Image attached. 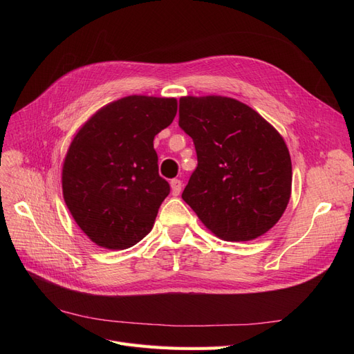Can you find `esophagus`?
Returning a JSON list of instances; mask_svg holds the SVG:
<instances>
[{"label":"esophagus","mask_w":354,"mask_h":354,"mask_svg":"<svg viewBox=\"0 0 354 354\" xmlns=\"http://www.w3.org/2000/svg\"><path fill=\"white\" fill-rule=\"evenodd\" d=\"M169 185H171V194H173L174 196H178L180 195V192H181V181L178 180V178H173L169 181Z\"/></svg>","instance_id":"obj_1"}]
</instances>
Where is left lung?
Masks as SVG:
<instances>
[{"label":"left lung","instance_id":"1","mask_svg":"<svg viewBox=\"0 0 354 354\" xmlns=\"http://www.w3.org/2000/svg\"><path fill=\"white\" fill-rule=\"evenodd\" d=\"M178 115L198 156L183 201L224 241L269 232L291 198L292 165L282 136L250 106L221 95L181 97Z\"/></svg>","mask_w":354,"mask_h":354}]
</instances>
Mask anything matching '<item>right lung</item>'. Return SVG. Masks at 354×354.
Returning a JSON list of instances; mask_svg holds the SVG:
<instances>
[{
  "mask_svg": "<svg viewBox=\"0 0 354 354\" xmlns=\"http://www.w3.org/2000/svg\"><path fill=\"white\" fill-rule=\"evenodd\" d=\"M176 113V99L128 95L95 112L73 137L62 169L63 198L95 245L127 250L152 230L169 194L153 138Z\"/></svg>",
  "mask_w": 354,
  "mask_h": 354,
  "instance_id": "right-lung-1",
  "label": "right lung"
}]
</instances>
